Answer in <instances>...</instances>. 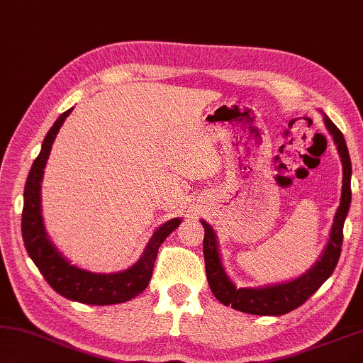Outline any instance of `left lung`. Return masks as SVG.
<instances>
[{
  "label": "left lung",
  "instance_id": "1",
  "mask_svg": "<svg viewBox=\"0 0 363 363\" xmlns=\"http://www.w3.org/2000/svg\"><path fill=\"white\" fill-rule=\"evenodd\" d=\"M322 113V111H320ZM324 123L332 135L333 143L337 144L340 159L342 163V187L340 206L335 214L333 225L330 230V238L315 260L314 265L306 273L291 281L278 282V284H268L263 287H236L235 282L228 278L220 259L219 245H217V235L209 223L201 219L204 228L203 254L204 265H206L208 284L214 296L222 305L232 306L236 311L257 314V315H282L294 311L301 306L309 296H311L324 282L330 278L335 267H337L341 242H342V225H345L349 204H351V176L352 167L349 159L347 146L341 131L338 130L330 118L324 113Z\"/></svg>",
  "mask_w": 363,
  "mask_h": 363
}]
</instances>
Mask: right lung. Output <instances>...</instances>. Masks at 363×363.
Listing matches in <instances>:
<instances>
[{"mask_svg":"<svg viewBox=\"0 0 363 363\" xmlns=\"http://www.w3.org/2000/svg\"><path fill=\"white\" fill-rule=\"evenodd\" d=\"M71 111L72 108L65 111L52 125L43 141L41 152L33 162L30 174L26 177L22 213L23 242L30 259L35 262L49 286L65 298L85 303V305H116V303L135 298L147 287L150 278H152V268L159 247L164 238L179 227L182 217H174V219L162 223L150 236L147 246L144 247V252L138 262L123 272L94 273L72 265L52 242L48 230L44 227L41 211V182L45 163H48L58 130L67 121Z\"/></svg>","mask_w":363,"mask_h":363,"instance_id":"obj_1","label":"right lung"}]
</instances>
